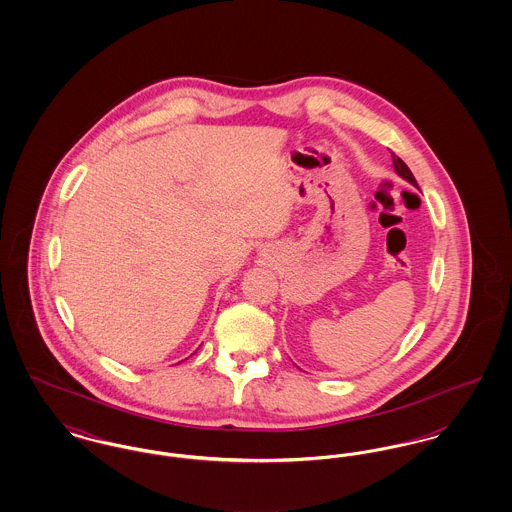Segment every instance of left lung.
I'll return each instance as SVG.
<instances>
[{
	"label": "left lung",
	"mask_w": 512,
	"mask_h": 512,
	"mask_svg": "<svg viewBox=\"0 0 512 512\" xmlns=\"http://www.w3.org/2000/svg\"><path fill=\"white\" fill-rule=\"evenodd\" d=\"M391 157H393V167H395V171L399 176H403L405 180H409L411 184L416 186V180H414L413 172L409 171V167L403 163V159H399L395 153H391Z\"/></svg>",
	"instance_id": "left-lung-1"
}]
</instances>
